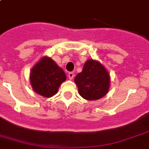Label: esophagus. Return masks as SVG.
<instances>
[{
  "label": "esophagus",
  "mask_w": 149,
  "mask_h": 149,
  "mask_svg": "<svg viewBox=\"0 0 149 149\" xmlns=\"http://www.w3.org/2000/svg\"><path fill=\"white\" fill-rule=\"evenodd\" d=\"M74 72H70L68 73V77H69V78H70V79H72L73 78H74Z\"/></svg>",
  "instance_id": "1"
}]
</instances>
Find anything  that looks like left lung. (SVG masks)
<instances>
[{
  "label": "left lung",
  "mask_w": 149,
  "mask_h": 149,
  "mask_svg": "<svg viewBox=\"0 0 149 149\" xmlns=\"http://www.w3.org/2000/svg\"><path fill=\"white\" fill-rule=\"evenodd\" d=\"M79 95L88 100L100 99L108 92L110 77L108 72L97 61L89 59L83 71L74 79Z\"/></svg>",
  "instance_id": "1"
}]
</instances>
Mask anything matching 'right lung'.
<instances>
[{"label":"right lung","mask_w":149,"mask_h":149,"mask_svg":"<svg viewBox=\"0 0 149 149\" xmlns=\"http://www.w3.org/2000/svg\"><path fill=\"white\" fill-rule=\"evenodd\" d=\"M65 79L63 70L49 57H43L31 69L30 73L33 90L45 97H51L56 94L60 84Z\"/></svg>","instance_id":"add662e5"}]
</instances>
